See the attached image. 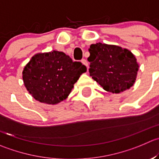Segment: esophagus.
I'll use <instances>...</instances> for the list:
<instances>
[{
  "instance_id": "1",
  "label": "esophagus",
  "mask_w": 159,
  "mask_h": 159,
  "mask_svg": "<svg viewBox=\"0 0 159 159\" xmlns=\"http://www.w3.org/2000/svg\"><path fill=\"white\" fill-rule=\"evenodd\" d=\"M81 63H82L84 66H86V67H87V68L89 69V63H88V61H86L85 59H83L82 61H81Z\"/></svg>"
}]
</instances>
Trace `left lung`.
Wrapping results in <instances>:
<instances>
[{
	"label": "left lung",
	"mask_w": 159,
	"mask_h": 159,
	"mask_svg": "<svg viewBox=\"0 0 159 159\" xmlns=\"http://www.w3.org/2000/svg\"><path fill=\"white\" fill-rule=\"evenodd\" d=\"M89 51L90 76L105 91L120 93L134 85L139 64L130 50L98 43L92 44Z\"/></svg>",
	"instance_id": "1"
}]
</instances>
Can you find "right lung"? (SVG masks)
Instances as JSON below:
<instances>
[{
  "instance_id": "add662e5",
  "label": "right lung",
  "mask_w": 159,
  "mask_h": 159,
  "mask_svg": "<svg viewBox=\"0 0 159 159\" xmlns=\"http://www.w3.org/2000/svg\"><path fill=\"white\" fill-rule=\"evenodd\" d=\"M87 68L81 62H73L64 52L53 50L34 55L25 66V87L37 101L57 105L66 99L74 84Z\"/></svg>"
}]
</instances>
